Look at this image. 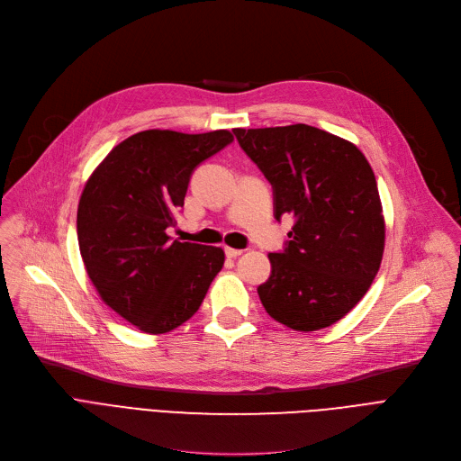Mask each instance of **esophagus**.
<instances>
[{"label": "esophagus", "mask_w": 461, "mask_h": 461, "mask_svg": "<svg viewBox=\"0 0 461 461\" xmlns=\"http://www.w3.org/2000/svg\"><path fill=\"white\" fill-rule=\"evenodd\" d=\"M240 254H243V250H240V249L226 247V256H228V258H237V256H240Z\"/></svg>", "instance_id": "esophagus-1"}]
</instances>
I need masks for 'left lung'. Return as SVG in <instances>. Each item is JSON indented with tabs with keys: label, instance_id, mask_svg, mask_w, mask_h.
Returning <instances> with one entry per match:
<instances>
[{
	"label": "left lung",
	"instance_id": "1",
	"mask_svg": "<svg viewBox=\"0 0 461 461\" xmlns=\"http://www.w3.org/2000/svg\"><path fill=\"white\" fill-rule=\"evenodd\" d=\"M275 190V216H295L258 287L269 316L294 330L330 327L370 289L384 250L374 169L355 143L310 125L233 129Z\"/></svg>",
	"mask_w": 461,
	"mask_h": 461
}]
</instances>
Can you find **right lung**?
Instances as JSON below:
<instances>
[{
	"mask_svg": "<svg viewBox=\"0 0 461 461\" xmlns=\"http://www.w3.org/2000/svg\"><path fill=\"white\" fill-rule=\"evenodd\" d=\"M233 140L230 131H141L93 169L77 231L87 276L121 318L148 334L177 329L202 306L224 250L172 240L190 174Z\"/></svg>",
	"mask_w": 461,
	"mask_h": 461,
	"instance_id": "add662e5",
	"label": "right lung"
}]
</instances>
